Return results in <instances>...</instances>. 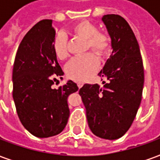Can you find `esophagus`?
Masks as SVG:
<instances>
[{
	"mask_svg": "<svg viewBox=\"0 0 160 160\" xmlns=\"http://www.w3.org/2000/svg\"><path fill=\"white\" fill-rule=\"evenodd\" d=\"M77 85H78V87H79V88H81V87H83V82H78Z\"/></svg>",
	"mask_w": 160,
	"mask_h": 160,
	"instance_id": "esophagus-1",
	"label": "esophagus"
}]
</instances>
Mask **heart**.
I'll list each match as a JSON object with an SVG mask.
<instances>
[{"label":"heart","instance_id":"b5f03b06","mask_svg":"<svg viewBox=\"0 0 160 160\" xmlns=\"http://www.w3.org/2000/svg\"><path fill=\"white\" fill-rule=\"evenodd\" d=\"M71 32L74 35L87 41L86 49L93 50L99 56H104L111 49V38L107 34L99 32L97 26L88 20H82L73 25ZM53 49L59 60L66 59L68 53L67 49V38L63 33L56 37ZM98 68V60L93 54L74 57L66 66V73L70 79L77 81H85L94 75Z\"/></svg>","mask_w":160,"mask_h":160}]
</instances>
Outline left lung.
Masks as SVG:
<instances>
[{"label": "left lung", "instance_id": "left-lung-1", "mask_svg": "<svg viewBox=\"0 0 160 160\" xmlns=\"http://www.w3.org/2000/svg\"><path fill=\"white\" fill-rule=\"evenodd\" d=\"M102 20L111 38L112 54L98 73L107 82L85 84L79 91L87 110L89 128L106 140L122 137L130 128L141 104L144 68L137 39L128 23L118 14Z\"/></svg>", "mask_w": 160, "mask_h": 160}]
</instances>
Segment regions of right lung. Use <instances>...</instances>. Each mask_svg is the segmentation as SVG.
Here are the masks:
<instances>
[{"instance_id":"right-lung-1","label":"right lung","mask_w":160,"mask_h":160,"mask_svg":"<svg viewBox=\"0 0 160 160\" xmlns=\"http://www.w3.org/2000/svg\"><path fill=\"white\" fill-rule=\"evenodd\" d=\"M52 19H42L19 43L12 68V98L19 120L39 138L60 134L67 125L68 97L78 91L72 80L52 88L56 77L64 74L53 49L56 30Z\"/></svg>"}]
</instances>
